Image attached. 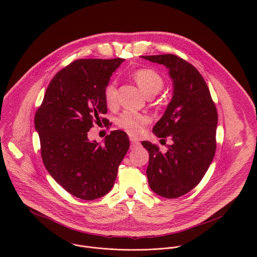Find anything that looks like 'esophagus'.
I'll use <instances>...</instances> for the list:
<instances>
[{
	"label": "esophagus",
	"mask_w": 257,
	"mask_h": 257,
	"mask_svg": "<svg viewBox=\"0 0 257 257\" xmlns=\"http://www.w3.org/2000/svg\"><path fill=\"white\" fill-rule=\"evenodd\" d=\"M139 145H140V142H139L138 140H136V139H133V138H131V139H130V148H131L132 150H135V149H137Z\"/></svg>",
	"instance_id": "34e87169"
}]
</instances>
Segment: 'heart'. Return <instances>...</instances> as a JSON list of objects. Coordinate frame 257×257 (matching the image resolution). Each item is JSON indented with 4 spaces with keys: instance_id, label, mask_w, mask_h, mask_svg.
<instances>
[{
    "instance_id": "heart-1",
    "label": "heart",
    "mask_w": 257,
    "mask_h": 257,
    "mask_svg": "<svg viewBox=\"0 0 257 257\" xmlns=\"http://www.w3.org/2000/svg\"><path fill=\"white\" fill-rule=\"evenodd\" d=\"M133 78L141 91L149 97L158 94L164 87V79L158 72L152 69H138L133 73ZM104 99L107 105L113 106L117 102V84L111 81L104 87ZM150 123V118L144 114L125 112L117 120L119 128L131 136L140 135L144 127Z\"/></svg>"
}]
</instances>
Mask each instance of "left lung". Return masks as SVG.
Masks as SVG:
<instances>
[{
  "label": "left lung",
  "instance_id": "8db88e82",
  "mask_svg": "<svg viewBox=\"0 0 257 257\" xmlns=\"http://www.w3.org/2000/svg\"><path fill=\"white\" fill-rule=\"evenodd\" d=\"M164 65L173 81V96L153 132L173 141L166 153L149 141L146 169L151 189L160 196L177 198L188 193L205 175L215 153L217 112L198 70L175 55L141 56Z\"/></svg>",
  "mask_w": 257,
  "mask_h": 257
}]
</instances>
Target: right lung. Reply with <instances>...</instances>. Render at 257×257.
Returning a JSON list of instances; mask_svg holds the SVG:
<instances>
[{
  "mask_svg": "<svg viewBox=\"0 0 257 257\" xmlns=\"http://www.w3.org/2000/svg\"><path fill=\"white\" fill-rule=\"evenodd\" d=\"M123 61L72 62L54 76L35 113L46 169L67 192L83 200L109 192L129 150V138L121 130L106 135L103 144L87 136L93 123L100 122L99 115L107 112L104 87Z\"/></svg>",
  "mask_w": 257,
  "mask_h": 257,
  "instance_id": "right-lung-1",
  "label": "right lung"
}]
</instances>
